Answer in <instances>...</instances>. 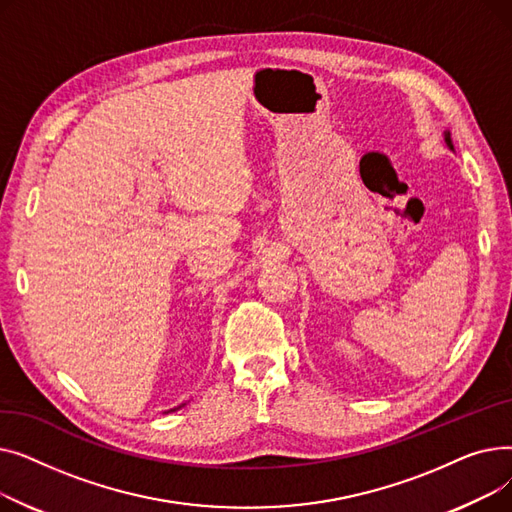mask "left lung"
Instances as JSON below:
<instances>
[{
    "mask_svg": "<svg viewBox=\"0 0 512 512\" xmlns=\"http://www.w3.org/2000/svg\"><path fill=\"white\" fill-rule=\"evenodd\" d=\"M444 143H446V147H448L450 151H454V147H452V141H450V132H448V130H444Z\"/></svg>",
    "mask_w": 512,
    "mask_h": 512,
    "instance_id": "left-lung-1",
    "label": "left lung"
}]
</instances>
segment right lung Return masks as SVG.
Here are the masks:
<instances>
[{
    "instance_id": "obj_1",
    "label": "right lung",
    "mask_w": 512,
    "mask_h": 512,
    "mask_svg": "<svg viewBox=\"0 0 512 512\" xmlns=\"http://www.w3.org/2000/svg\"><path fill=\"white\" fill-rule=\"evenodd\" d=\"M184 405H180V407H174V409H170V411H178V409H182Z\"/></svg>"
}]
</instances>
